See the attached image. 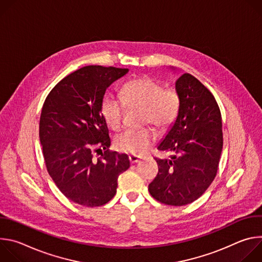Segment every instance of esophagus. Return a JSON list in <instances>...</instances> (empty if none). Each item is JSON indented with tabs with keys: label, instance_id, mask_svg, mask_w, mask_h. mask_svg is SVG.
Listing matches in <instances>:
<instances>
[{
	"label": "esophagus",
	"instance_id": "esophagus-1",
	"mask_svg": "<svg viewBox=\"0 0 262 262\" xmlns=\"http://www.w3.org/2000/svg\"><path fill=\"white\" fill-rule=\"evenodd\" d=\"M128 159H129V162H130V164H136V163H138V162H140L141 161V157H139V156H135V155H130L129 157H128Z\"/></svg>",
	"mask_w": 262,
	"mask_h": 262
}]
</instances>
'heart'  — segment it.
Wrapping results in <instances>:
<instances>
[{"instance_id": "obj_1", "label": "heart", "mask_w": 262, "mask_h": 262, "mask_svg": "<svg viewBox=\"0 0 262 262\" xmlns=\"http://www.w3.org/2000/svg\"><path fill=\"white\" fill-rule=\"evenodd\" d=\"M126 105L129 108H142V122L163 129L170 126L178 116L180 98L173 88L164 86L155 79L142 77L127 82L121 90V99L106 95L101 103V115L115 132L123 126ZM155 134L150 128L126 130L115 140L121 152L142 155L152 145Z\"/></svg>"}]
</instances>
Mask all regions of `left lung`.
Instances as JSON below:
<instances>
[{"label":"left lung","instance_id":"obj_1","mask_svg":"<svg viewBox=\"0 0 262 262\" xmlns=\"http://www.w3.org/2000/svg\"><path fill=\"white\" fill-rule=\"evenodd\" d=\"M180 98L173 126L158 146L170 159L155 158L159 166L148 191L159 202L182 206L197 200L213 181L223 148L222 117L212 93L194 76L176 81Z\"/></svg>","mask_w":262,"mask_h":262}]
</instances>
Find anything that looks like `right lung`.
<instances>
[{
	"mask_svg": "<svg viewBox=\"0 0 262 262\" xmlns=\"http://www.w3.org/2000/svg\"><path fill=\"white\" fill-rule=\"evenodd\" d=\"M127 68L89 65L62 79L47 96L40 115L39 139L48 172L70 201L97 207L117 192L119 175L129 168L126 155L93 154L111 145L101 115L105 89Z\"/></svg>",
	"mask_w": 262,
	"mask_h": 262,
	"instance_id": "obj_1",
	"label": "right lung"
}]
</instances>
